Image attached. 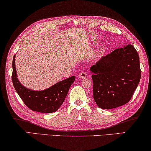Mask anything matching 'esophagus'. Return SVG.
I'll list each match as a JSON object with an SVG mask.
<instances>
[{"label": "esophagus", "mask_w": 151, "mask_h": 151, "mask_svg": "<svg viewBox=\"0 0 151 151\" xmlns=\"http://www.w3.org/2000/svg\"><path fill=\"white\" fill-rule=\"evenodd\" d=\"M78 76H79L80 78H86L87 76V75L86 73H84V72H82V73H81L79 75H78Z\"/></svg>", "instance_id": "obj_1"}]
</instances>
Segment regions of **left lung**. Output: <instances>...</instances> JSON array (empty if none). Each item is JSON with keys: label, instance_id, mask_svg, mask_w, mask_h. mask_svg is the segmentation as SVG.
I'll return each instance as SVG.
<instances>
[{"label": "left lung", "instance_id": "8db88e82", "mask_svg": "<svg viewBox=\"0 0 151 151\" xmlns=\"http://www.w3.org/2000/svg\"><path fill=\"white\" fill-rule=\"evenodd\" d=\"M93 95L100 108L110 109L130 101L141 78L139 57L132 45L117 48L90 68Z\"/></svg>", "mask_w": 151, "mask_h": 151}]
</instances>
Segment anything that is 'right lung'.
<instances>
[{
	"label": "right lung",
	"instance_id": "right-lung-1",
	"mask_svg": "<svg viewBox=\"0 0 151 151\" xmlns=\"http://www.w3.org/2000/svg\"><path fill=\"white\" fill-rule=\"evenodd\" d=\"M14 55L13 58L12 82L15 90L29 109L41 113H52L59 109L66 97L71 85L75 80L73 76L54 84L44 90H32L23 86L17 76Z\"/></svg>",
	"mask_w": 151,
	"mask_h": 151
}]
</instances>
